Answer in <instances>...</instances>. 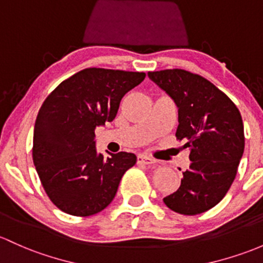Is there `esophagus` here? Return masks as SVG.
I'll return each instance as SVG.
<instances>
[{"label":"esophagus","mask_w":263,"mask_h":263,"mask_svg":"<svg viewBox=\"0 0 263 263\" xmlns=\"http://www.w3.org/2000/svg\"><path fill=\"white\" fill-rule=\"evenodd\" d=\"M137 160H138V163H139V164H148L149 165V164H154V163H155V160L153 159V158L146 157V155H143V154L138 155Z\"/></svg>","instance_id":"obj_1"}]
</instances>
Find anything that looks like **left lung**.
<instances>
[{
    "label": "left lung",
    "mask_w": 263,
    "mask_h": 263,
    "mask_svg": "<svg viewBox=\"0 0 263 263\" xmlns=\"http://www.w3.org/2000/svg\"><path fill=\"white\" fill-rule=\"evenodd\" d=\"M148 76L176 103V137L191 151L180 187L163 200L177 213H203L221 202L236 178L245 151L241 112L224 92L197 74L173 69Z\"/></svg>",
    "instance_id": "obj_1"
}]
</instances>
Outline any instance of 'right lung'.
Wrapping results in <instances>:
<instances>
[{"mask_svg": "<svg viewBox=\"0 0 263 263\" xmlns=\"http://www.w3.org/2000/svg\"><path fill=\"white\" fill-rule=\"evenodd\" d=\"M144 79V72L90 67L63 81L44 101L33 129L32 159L59 210L92 216L114 199L137 157L98 153L95 129L114 120L121 98Z\"/></svg>", "mask_w": 263, "mask_h": 263, "instance_id": "add662e5", "label": "right lung"}]
</instances>
